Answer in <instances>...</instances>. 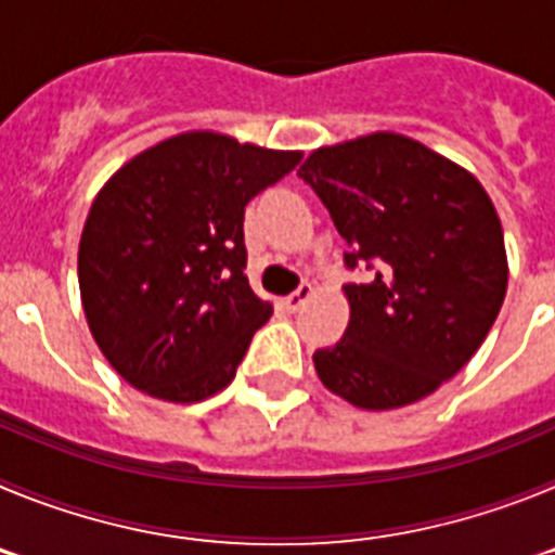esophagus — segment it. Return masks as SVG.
<instances>
[{
  "label": "esophagus",
  "instance_id": "1",
  "mask_svg": "<svg viewBox=\"0 0 555 555\" xmlns=\"http://www.w3.org/2000/svg\"><path fill=\"white\" fill-rule=\"evenodd\" d=\"M311 297H313V286H311V283H302V286L297 288V292L288 294L286 300H283V306H286V311H300V308L306 306V302L311 300Z\"/></svg>",
  "mask_w": 555,
  "mask_h": 555
}]
</instances>
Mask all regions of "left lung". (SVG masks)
Listing matches in <instances>:
<instances>
[{"instance_id": "obj_1", "label": "left lung", "mask_w": 555, "mask_h": 555, "mask_svg": "<svg viewBox=\"0 0 555 555\" xmlns=\"http://www.w3.org/2000/svg\"><path fill=\"white\" fill-rule=\"evenodd\" d=\"M350 253L375 267L345 286L350 322L313 352L322 386L356 409L434 395L483 345L508 286L503 224L473 171L403 132L320 146L297 171Z\"/></svg>"}]
</instances>
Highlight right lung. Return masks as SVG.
I'll list each match as a JSON object with an SVG mask.
<instances>
[{
  "label": "right lung",
  "instance_id": "obj_1",
  "mask_svg": "<svg viewBox=\"0 0 555 555\" xmlns=\"http://www.w3.org/2000/svg\"><path fill=\"white\" fill-rule=\"evenodd\" d=\"M300 150L185 130L116 169L82 224L77 278L107 364L164 403H199L235 377L272 302L249 288L244 205Z\"/></svg>",
  "mask_w": 555,
  "mask_h": 555
}]
</instances>
